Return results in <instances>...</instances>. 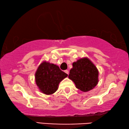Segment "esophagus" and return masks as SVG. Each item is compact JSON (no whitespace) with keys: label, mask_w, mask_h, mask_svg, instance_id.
<instances>
[{"label":"esophagus","mask_w":129,"mask_h":129,"mask_svg":"<svg viewBox=\"0 0 129 129\" xmlns=\"http://www.w3.org/2000/svg\"><path fill=\"white\" fill-rule=\"evenodd\" d=\"M64 72H65L67 74H68H68H69V71H68V70H65V71Z\"/></svg>","instance_id":"esophagus-1"}]
</instances>
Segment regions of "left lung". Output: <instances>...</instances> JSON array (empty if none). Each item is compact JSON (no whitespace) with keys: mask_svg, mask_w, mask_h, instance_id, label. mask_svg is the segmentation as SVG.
<instances>
[{"mask_svg":"<svg viewBox=\"0 0 129 129\" xmlns=\"http://www.w3.org/2000/svg\"><path fill=\"white\" fill-rule=\"evenodd\" d=\"M68 77L76 87L84 92L92 90L99 82V72L93 62L87 57L73 62Z\"/></svg>","mask_w":129,"mask_h":129,"instance_id":"obj_1","label":"left lung"}]
</instances>
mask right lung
Returning <instances> with one entry per match:
<instances>
[{"label":"right lung","mask_w":129,"mask_h":129,"mask_svg":"<svg viewBox=\"0 0 129 129\" xmlns=\"http://www.w3.org/2000/svg\"><path fill=\"white\" fill-rule=\"evenodd\" d=\"M67 76L58 65L44 60L36 70L35 80L40 91L50 95L56 92L60 82Z\"/></svg>","instance_id":"right-lung-1"}]
</instances>
